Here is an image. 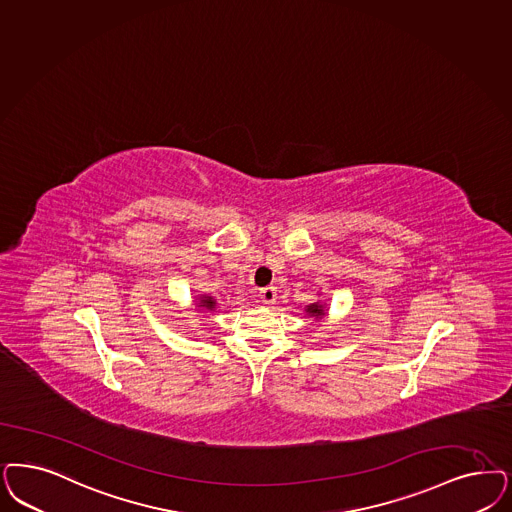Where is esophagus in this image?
Returning a JSON list of instances; mask_svg holds the SVG:
<instances>
[{
  "label": "esophagus",
  "instance_id": "1",
  "mask_svg": "<svg viewBox=\"0 0 512 512\" xmlns=\"http://www.w3.org/2000/svg\"><path fill=\"white\" fill-rule=\"evenodd\" d=\"M276 297H278L276 287H265V289H261V291H259V299H261L263 304H274V302H276Z\"/></svg>",
  "mask_w": 512,
  "mask_h": 512
}]
</instances>
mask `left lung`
I'll list each match as a JSON object with an SVG mask.
<instances>
[{
	"instance_id": "left-lung-1",
	"label": "left lung",
	"mask_w": 512,
	"mask_h": 512,
	"mask_svg": "<svg viewBox=\"0 0 512 512\" xmlns=\"http://www.w3.org/2000/svg\"><path fill=\"white\" fill-rule=\"evenodd\" d=\"M306 312H310L312 316H323V314H325L323 306H319V304H312V306H308V310H306Z\"/></svg>"
}]
</instances>
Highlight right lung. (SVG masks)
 I'll use <instances>...</instances> for the list:
<instances>
[{"mask_svg": "<svg viewBox=\"0 0 512 512\" xmlns=\"http://www.w3.org/2000/svg\"><path fill=\"white\" fill-rule=\"evenodd\" d=\"M200 306L212 310V308H215V300L210 299V297H204V299L200 300Z\"/></svg>", "mask_w": 512, "mask_h": 512, "instance_id": "right-lung-1", "label": "right lung"}]
</instances>
